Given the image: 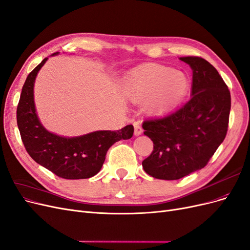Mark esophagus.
Here are the masks:
<instances>
[{
    "label": "esophagus",
    "mask_w": 250,
    "mask_h": 250,
    "mask_svg": "<svg viewBox=\"0 0 250 250\" xmlns=\"http://www.w3.org/2000/svg\"><path fill=\"white\" fill-rule=\"evenodd\" d=\"M142 132H143V130H142V127H141V125H135V131H134V134L136 135V136H139V135H141L142 134Z\"/></svg>",
    "instance_id": "34e87169"
}]
</instances>
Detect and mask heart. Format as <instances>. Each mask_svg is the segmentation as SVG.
Returning <instances> with one entry per match:
<instances>
[{
	"instance_id": "1",
	"label": "heart",
	"mask_w": 250,
	"mask_h": 250,
	"mask_svg": "<svg viewBox=\"0 0 250 250\" xmlns=\"http://www.w3.org/2000/svg\"><path fill=\"white\" fill-rule=\"evenodd\" d=\"M189 87L187 76L164 65H149L137 70L127 78L125 92L134 102L148 100L152 113L170 109L186 94Z\"/></svg>"
}]
</instances>
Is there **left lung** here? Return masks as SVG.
Masks as SVG:
<instances>
[{"instance_id": "left-lung-1", "label": "left lung", "mask_w": 250, "mask_h": 250, "mask_svg": "<svg viewBox=\"0 0 250 250\" xmlns=\"http://www.w3.org/2000/svg\"><path fill=\"white\" fill-rule=\"evenodd\" d=\"M192 68L191 99L165 116L143 123L154 150L142 166L160 180H179L204 168L227 136L230 93L219 72L207 60L187 56Z\"/></svg>"}]
</instances>
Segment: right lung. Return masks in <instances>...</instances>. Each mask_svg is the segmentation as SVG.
I'll use <instances>...</instances> for the list:
<instances>
[{
  "instance_id": "obj_1",
  "label": "right lung",
  "mask_w": 250,
  "mask_h": 250,
  "mask_svg": "<svg viewBox=\"0 0 250 250\" xmlns=\"http://www.w3.org/2000/svg\"><path fill=\"white\" fill-rule=\"evenodd\" d=\"M46 60L44 58L30 72L22 86L17 110L22 143L36 163L59 178L89 179L101 170L108 149L115 142L132 138L134 126L128 125L118 131H96L71 138L46 131L36 114L33 90L36 76Z\"/></svg>"
}]
</instances>
